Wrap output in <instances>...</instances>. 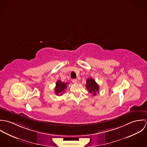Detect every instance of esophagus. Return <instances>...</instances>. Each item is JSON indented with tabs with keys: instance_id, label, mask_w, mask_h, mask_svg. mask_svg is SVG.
<instances>
[{
	"instance_id": "1",
	"label": "esophagus",
	"mask_w": 147,
	"mask_h": 147,
	"mask_svg": "<svg viewBox=\"0 0 147 147\" xmlns=\"http://www.w3.org/2000/svg\"><path fill=\"white\" fill-rule=\"evenodd\" d=\"M72 83H76L78 82V80H77V79H72Z\"/></svg>"
}]
</instances>
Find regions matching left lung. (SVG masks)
<instances>
[{
  "mask_svg": "<svg viewBox=\"0 0 147 147\" xmlns=\"http://www.w3.org/2000/svg\"><path fill=\"white\" fill-rule=\"evenodd\" d=\"M86 88L88 91L93 94V96H95L99 92V86L92 78H89L86 80Z\"/></svg>",
  "mask_w": 147,
  "mask_h": 147,
  "instance_id": "obj_1",
  "label": "left lung"
}]
</instances>
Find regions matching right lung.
Wrapping results in <instances>:
<instances>
[{
	"instance_id": "right-lung-1",
	"label": "right lung",
	"mask_w": 147,
	"mask_h": 147,
	"mask_svg": "<svg viewBox=\"0 0 147 147\" xmlns=\"http://www.w3.org/2000/svg\"><path fill=\"white\" fill-rule=\"evenodd\" d=\"M67 84L68 83H63L61 80H58L55 88V93L58 96L62 95L67 88Z\"/></svg>"
}]
</instances>
